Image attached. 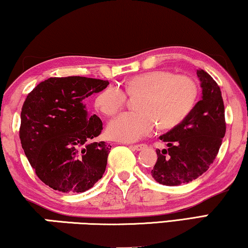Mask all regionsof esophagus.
<instances>
[{"mask_svg": "<svg viewBox=\"0 0 248 248\" xmlns=\"http://www.w3.org/2000/svg\"><path fill=\"white\" fill-rule=\"evenodd\" d=\"M132 149H135V151H141V149L146 148V145L145 144H140V145H132L130 146Z\"/></svg>", "mask_w": 248, "mask_h": 248, "instance_id": "1", "label": "esophagus"}]
</instances>
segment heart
Masks as SVG:
<instances>
[{
  "label": "heart",
  "mask_w": 248,
  "mask_h": 248,
  "mask_svg": "<svg viewBox=\"0 0 248 248\" xmlns=\"http://www.w3.org/2000/svg\"><path fill=\"white\" fill-rule=\"evenodd\" d=\"M130 96H140L139 112H124L108 124L110 138L132 142L160 128L170 129L183 123L192 112L199 96L197 83L189 76L170 71H154L135 76L125 83ZM127 93L117 85H110L95 99V108L104 116L119 112L127 103Z\"/></svg>",
  "instance_id": "b5f03b06"
}]
</instances>
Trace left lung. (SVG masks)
Masks as SVG:
<instances>
[{
  "instance_id": "left-lung-1",
  "label": "left lung",
  "mask_w": 248,
  "mask_h": 248,
  "mask_svg": "<svg viewBox=\"0 0 248 248\" xmlns=\"http://www.w3.org/2000/svg\"><path fill=\"white\" fill-rule=\"evenodd\" d=\"M202 99L183 123L159 137L166 149H157L152 176L163 186H180L198 179L214 163L226 134L225 107L217 83L198 69Z\"/></svg>"
}]
</instances>
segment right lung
Listing matches in <instances>:
<instances>
[{
    "label": "right lung",
    "mask_w": 248,
    "mask_h": 248,
    "mask_svg": "<svg viewBox=\"0 0 248 248\" xmlns=\"http://www.w3.org/2000/svg\"><path fill=\"white\" fill-rule=\"evenodd\" d=\"M109 85L103 79L50 78L27 95L20 140L37 176L61 192H85L102 177L111 146L92 142L102 121L86 111L85 99Z\"/></svg>",
    "instance_id": "obj_1"
}]
</instances>
